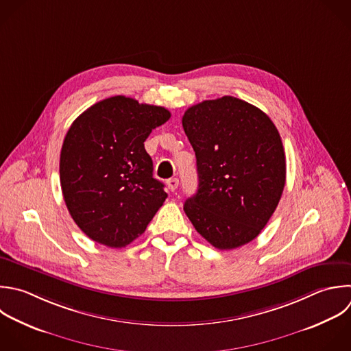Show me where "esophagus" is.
<instances>
[{"label": "esophagus", "mask_w": 351, "mask_h": 351, "mask_svg": "<svg viewBox=\"0 0 351 351\" xmlns=\"http://www.w3.org/2000/svg\"><path fill=\"white\" fill-rule=\"evenodd\" d=\"M166 184H167V186H169L170 191H176L177 186H178V180H177V178H169V180L166 181Z\"/></svg>", "instance_id": "1"}]
</instances>
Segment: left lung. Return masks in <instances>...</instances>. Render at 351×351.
<instances>
[{"instance_id":"left-lung-1","label":"left lung","mask_w":351,"mask_h":351,"mask_svg":"<svg viewBox=\"0 0 351 351\" xmlns=\"http://www.w3.org/2000/svg\"><path fill=\"white\" fill-rule=\"evenodd\" d=\"M182 126L199 177L185 214L215 248L250 243L270 219L285 185L278 130L263 111L232 96L189 107Z\"/></svg>"}]
</instances>
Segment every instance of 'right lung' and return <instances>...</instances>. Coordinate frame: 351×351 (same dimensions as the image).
Segmentation results:
<instances>
[{
    "mask_svg": "<svg viewBox=\"0 0 351 351\" xmlns=\"http://www.w3.org/2000/svg\"><path fill=\"white\" fill-rule=\"evenodd\" d=\"M169 118L163 107L114 96L73 122L60 154V185L73 219L93 241L126 247L163 206L167 193L152 177L144 141Z\"/></svg>",
    "mask_w": 351,
    "mask_h": 351,
    "instance_id": "add662e5",
    "label": "right lung"
}]
</instances>
